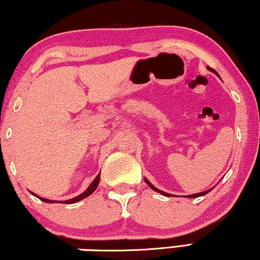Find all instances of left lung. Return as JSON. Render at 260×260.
I'll return each instance as SVG.
<instances>
[{"label":"left lung","instance_id":"left-lung-1","mask_svg":"<svg viewBox=\"0 0 260 260\" xmlns=\"http://www.w3.org/2000/svg\"><path fill=\"white\" fill-rule=\"evenodd\" d=\"M208 69H209V70H210V71H212V72H214V73H216V75H217V72L215 71V70H214V69H211V68H208ZM145 181H146V183H147V184H148V185H149V187L153 189V190H155V191H157V192H160V193H162V195H165V196H172V195H169V193H167V192H164V191L158 190V189H157V188H155V187H154V185H153L152 183H150V182H149L148 180H147V179H145ZM209 191H211V189H209V190H207V191H203V192H199V193H193V195H189L188 197H190V199H195V197H200V196H203V195H205V193H208Z\"/></svg>","mask_w":260,"mask_h":260}]
</instances>
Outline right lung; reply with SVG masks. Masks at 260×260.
<instances>
[{
  "label": "right lung",
  "instance_id": "1",
  "mask_svg": "<svg viewBox=\"0 0 260 260\" xmlns=\"http://www.w3.org/2000/svg\"><path fill=\"white\" fill-rule=\"evenodd\" d=\"M99 179H100V173L98 174V175L95 176V179L93 180L92 183H91L90 185H88V188H87L86 190H85L83 193H81V195L75 197V199H71V200H68V201H63V202H60V203L71 204V203H76V202H78V201L83 200V199H86V197H87V196H90L91 193L95 190L96 187H98V184H99ZM34 195H35V193H34ZM37 197H38V196H37ZM38 199H40L41 201H43V202H45V203H55V201H50V200L41 199V197H38Z\"/></svg>",
  "mask_w": 260,
  "mask_h": 260
}]
</instances>
